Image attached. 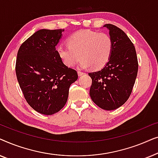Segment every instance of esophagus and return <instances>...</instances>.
<instances>
[{"label": "esophagus", "mask_w": 158, "mask_h": 158, "mask_svg": "<svg viewBox=\"0 0 158 158\" xmlns=\"http://www.w3.org/2000/svg\"><path fill=\"white\" fill-rule=\"evenodd\" d=\"M77 74H78V76H82V75H83L85 73H82V72H80V71H78L77 72Z\"/></svg>", "instance_id": "1"}]
</instances>
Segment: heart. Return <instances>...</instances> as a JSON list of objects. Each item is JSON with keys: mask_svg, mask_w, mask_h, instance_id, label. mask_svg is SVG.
Listing matches in <instances>:
<instances>
[{"mask_svg": "<svg viewBox=\"0 0 158 158\" xmlns=\"http://www.w3.org/2000/svg\"><path fill=\"white\" fill-rule=\"evenodd\" d=\"M68 44H60L57 51L68 67H73L81 58L80 69L91 66L94 70L103 68L109 61L113 51V41L108 34L90 30H81L71 35Z\"/></svg>", "mask_w": 158, "mask_h": 158, "instance_id": "1", "label": "heart"}]
</instances>
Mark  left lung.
I'll return each mask as SVG.
<instances>
[{
    "mask_svg": "<svg viewBox=\"0 0 158 158\" xmlns=\"http://www.w3.org/2000/svg\"><path fill=\"white\" fill-rule=\"evenodd\" d=\"M113 41V51L108 63L100 70L89 73L92 79L90 96L101 109L111 111L128 100L138 71L135 47L126 34L116 26L106 23Z\"/></svg>",
    "mask_w": 158,
    "mask_h": 158,
    "instance_id": "obj_1",
    "label": "left lung"
}]
</instances>
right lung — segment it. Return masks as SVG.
Here are the masks:
<instances>
[{
  "label": "right lung",
  "mask_w": 158,
  "mask_h": 158,
  "mask_svg": "<svg viewBox=\"0 0 158 158\" xmlns=\"http://www.w3.org/2000/svg\"><path fill=\"white\" fill-rule=\"evenodd\" d=\"M63 31L38 30L21 45L17 54L16 77L24 98L32 109L44 115H52L64 107L70 86L78 77L56 50Z\"/></svg>",
  "instance_id": "add662e5"
}]
</instances>
